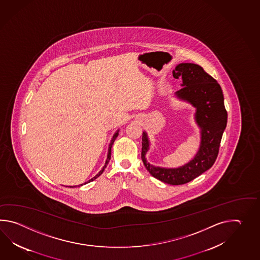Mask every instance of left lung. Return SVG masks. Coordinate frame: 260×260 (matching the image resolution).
<instances>
[{"instance_id":"obj_1","label":"left lung","mask_w":260,"mask_h":260,"mask_svg":"<svg viewBox=\"0 0 260 260\" xmlns=\"http://www.w3.org/2000/svg\"><path fill=\"white\" fill-rule=\"evenodd\" d=\"M173 76L182 77V88L176 92L179 100L196 109L195 121L201 128L200 148L193 159L178 168H162L147 161L149 149L147 133L142 134L141 159L149 174L162 182L182 185L207 171L216 161L222 135L226 126V113L220 85L214 78L193 63H180Z\"/></svg>"}]
</instances>
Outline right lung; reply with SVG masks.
Segmentation results:
<instances>
[{"label": "right lung", "instance_id": "right-lung-1", "mask_svg": "<svg viewBox=\"0 0 260 260\" xmlns=\"http://www.w3.org/2000/svg\"><path fill=\"white\" fill-rule=\"evenodd\" d=\"M118 135H119V130L114 134L113 138L111 139V144H110V147H109V150H108V157H107V160H106L105 166H103V168L99 172V174H98L95 177H93V178H91V179L89 180L88 183L91 182V181H93V180H94L95 178H98V177H100V175H101V174L104 172V170H105V168L107 167V165L109 164V161L111 160V147H112V145L114 143V141H115V139H116L117 137H118ZM84 184H86V183H84ZM81 186H83V184H81ZM74 187H75V186H74Z\"/></svg>", "mask_w": 260, "mask_h": 260}]
</instances>
